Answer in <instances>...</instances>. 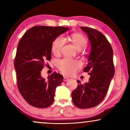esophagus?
Wrapping results in <instances>:
<instances>
[{
  "instance_id": "esophagus-1",
  "label": "esophagus",
  "mask_w": 130,
  "mask_h": 130,
  "mask_svg": "<svg viewBox=\"0 0 130 130\" xmlns=\"http://www.w3.org/2000/svg\"><path fill=\"white\" fill-rule=\"evenodd\" d=\"M69 79L68 77H64V79H63V80L64 81V82H66V81H67Z\"/></svg>"
}]
</instances>
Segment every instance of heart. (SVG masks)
Segmentation results:
<instances>
[{
    "label": "heart",
    "instance_id": "1",
    "mask_svg": "<svg viewBox=\"0 0 130 130\" xmlns=\"http://www.w3.org/2000/svg\"><path fill=\"white\" fill-rule=\"evenodd\" d=\"M69 39L73 44L78 50H82L86 47L87 45V39L84 35L81 34L74 33L69 36ZM64 44V40L63 37H58L53 42L52 50L53 53L55 55L59 54L61 52ZM80 63L76 60L69 59L64 58L59 60L57 63V67L64 74L70 75L74 73L80 67Z\"/></svg>",
    "mask_w": 130,
    "mask_h": 130
}]
</instances>
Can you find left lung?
Instances as JSON below:
<instances>
[{
  "mask_svg": "<svg viewBox=\"0 0 130 130\" xmlns=\"http://www.w3.org/2000/svg\"><path fill=\"white\" fill-rule=\"evenodd\" d=\"M88 35L91 51L88 64L83 72H89L88 83L79 84L72 93L74 104L79 108L86 109L99 105L105 97L110 82L115 73L113 50L105 35L96 29L81 26Z\"/></svg>",
  "mask_w": 130,
  "mask_h": 130,
  "instance_id": "obj_1",
  "label": "left lung"
}]
</instances>
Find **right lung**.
Listing matches in <instances>:
<instances>
[{"mask_svg": "<svg viewBox=\"0 0 130 130\" xmlns=\"http://www.w3.org/2000/svg\"><path fill=\"white\" fill-rule=\"evenodd\" d=\"M69 29L61 26H35L19 41L14 61L18 88L25 100L34 107L47 108L54 102L56 89L63 76L54 72L45 79L41 76V71L46 61L51 60L53 42Z\"/></svg>", "mask_w": 130, "mask_h": 130, "instance_id": "1", "label": "right lung"}]
</instances>
